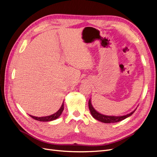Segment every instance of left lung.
I'll return each instance as SVG.
<instances>
[{"mask_svg": "<svg viewBox=\"0 0 157 157\" xmlns=\"http://www.w3.org/2000/svg\"><path fill=\"white\" fill-rule=\"evenodd\" d=\"M88 107H89L90 113H91L92 116L95 118V119H96L99 121H100L101 122H104V123H115V122L121 121L122 120L125 119V118H128V117L131 116L136 111V109H135L134 111H133L130 113L127 114V115H123V116H117L116 117V116H107V115H102V114L98 112L96 109H94V108L93 107V106L92 105L91 99H90L88 101Z\"/></svg>", "mask_w": 157, "mask_h": 157, "instance_id": "8db88e82", "label": "left lung"}]
</instances>
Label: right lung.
I'll return each mask as SVG.
<instances>
[{
	"instance_id": "right-lung-1",
	"label": "right lung",
	"mask_w": 157,
	"mask_h": 157,
	"mask_svg": "<svg viewBox=\"0 0 157 157\" xmlns=\"http://www.w3.org/2000/svg\"><path fill=\"white\" fill-rule=\"evenodd\" d=\"M63 109H64V103L63 101V103L62 105H61L60 109L56 113L53 114V115H50V116H46V117H34L32 115H29V116L32 117L33 119L36 120V121H41V122H48V121H52L57 119V118L61 115Z\"/></svg>"
}]
</instances>
